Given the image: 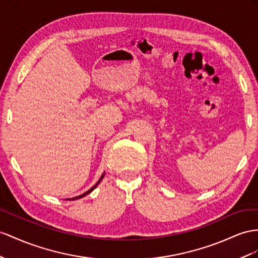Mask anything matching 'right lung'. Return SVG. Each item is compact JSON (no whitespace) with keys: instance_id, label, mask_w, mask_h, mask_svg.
Instances as JSON below:
<instances>
[{"instance_id":"right-lung-1","label":"right lung","mask_w":258,"mask_h":258,"mask_svg":"<svg viewBox=\"0 0 258 258\" xmlns=\"http://www.w3.org/2000/svg\"><path fill=\"white\" fill-rule=\"evenodd\" d=\"M103 176H104V173L101 175V177H100V179H99V181L95 184V185L94 186H92L90 189H88L87 190V192H86V193H84V194H82V195H79V196H77V197H74V198H72V200L71 201H75V200H78V198H82V197H84V196H86V195H87V194H89L90 192H92V190H94L96 187H97V185H98V184L99 183H100L101 182V180L103 179Z\"/></svg>"}]
</instances>
